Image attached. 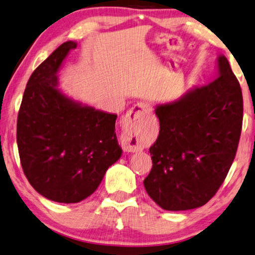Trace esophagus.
<instances>
[{"label": "esophagus", "instance_id": "esophagus-1", "mask_svg": "<svg viewBox=\"0 0 255 255\" xmlns=\"http://www.w3.org/2000/svg\"><path fill=\"white\" fill-rule=\"evenodd\" d=\"M153 113L152 107L147 103H136L128 110L123 123V132L121 134V146L125 152L140 150L139 132L140 125L147 116Z\"/></svg>", "mask_w": 255, "mask_h": 255}]
</instances>
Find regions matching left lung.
<instances>
[{
  "mask_svg": "<svg viewBox=\"0 0 255 255\" xmlns=\"http://www.w3.org/2000/svg\"><path fill=\"white\" fill-rule=\"evenodd\" d=\"M155 114L160 133L149 147L147 193L165 210L201 207L226 179L241 138L243 95L227 57H217L214 82L156 105Z\"/></svg>",
  "mask_w": 255,
  "mask_h": 255,
  "instance_id": "8db88e82",
  "label": "left lung"
}]
</instances>
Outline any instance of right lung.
Segmentation results:
<instances>
[{
    "mask_svg": "<svg viewBox=\"0 0 255 255\" xmlns=\"http://www.w3.org/2000/svg\"><path fill=\"white\" fill-rule=\"evenodd\" d=\"M77 42L66 41L34 70L17 120V145L28 182L51 201L75 204L100 185L122 155L117 115L83 105L58 88L60 71Z\"/></svg>",
    "mask_w": 255,
    "mask_h": 255,
    "instance_id": "1",
    "label": "right lung"
}]
</instances>
